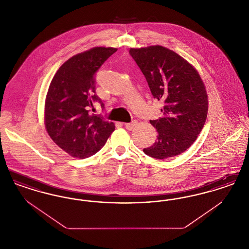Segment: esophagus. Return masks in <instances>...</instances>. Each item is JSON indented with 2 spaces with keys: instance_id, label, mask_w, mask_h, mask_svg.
I'll use <instances>...</instances> for the list:
<instances>
[{
  "instance_id": "34e87169",
  "label": "esophagus",
  "mask_w": 249,
  "mask_h": 249,
  "mask_svg": "<svg viewBox=\"0 0 249 249\" xmlns=\"http://www.w3.org/2000/svg\"><path fill=\"white\" fill-rule=\"evenodd\" d=\"M136 124H137L136 121H132L130 123H125V127L128 130H133L136 127Z\"/></svg>"
}]
</instances>
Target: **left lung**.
I'll return each instance as SVG.
<instances>
[{
	"mask_svg": "<svg viewBox=\"0 0 249 249\" xmlns=\"http://www.w3.org/2000/svg\"><path fill=\"white\" fill-rule=\"evenodd\" d=\"M151 93L164 107L163 117L150 120L158 131L143 152L165 160L185 152L195 142L208 113V96L201 75L188 60L162 46L130 48Z\"/></svg>",
	"mask_w": 249,
	"mask_h": 249,
	"instance_id": "8db88e82",
	"label": "left lung"
}]
</instances>
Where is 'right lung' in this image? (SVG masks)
Segmentation results:
<instances>
[{"mask_svg":"<svg viewBox=\"0 0 249 249\" xmlns=\"http://www.w3.org/2000/svg\"><path fill=\"white\" fill-rule=\"evenodd\" d=\"M118 48L95 47L66 60L48 88L45 126L48 135L67 154L86 159L97 153L115 130V124L92 114L95 72Z\"/></svg>","mask_w":249,"mask_h":249,"instance_id":"add662e5","label":"right lung"}]
</instances>
